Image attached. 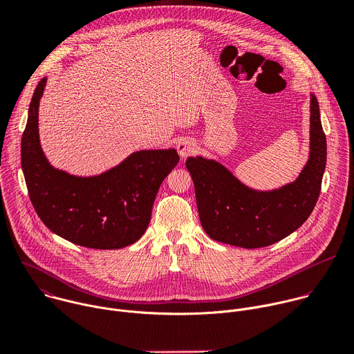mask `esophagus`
I'll return each instance as SVG.
<instances>
[{
  "instance_id": "obj_1",
  "label": "esophagus",
  "mask_w": 354,
  "mask_h": 354,
  "mask_svg": "<svg viewBox=\"0 0 354 354\" xmlns=\"http://www.w3.org/2000/svg\"><path fill=\"white\" fill-rule=\"evenodd\" d=\"M176 149H178V154L180 156V158L185 160L186 157H189L190 154L194 153L196 144L192 140H189V138H182V140L178 141Z\"/></svg>"
}]
</instances>
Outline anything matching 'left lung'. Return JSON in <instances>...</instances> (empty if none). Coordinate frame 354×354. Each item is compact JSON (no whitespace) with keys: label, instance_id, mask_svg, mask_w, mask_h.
<instances>
[{"label":"left lung","instance_id":"obj_1","mask_svg":"<svg viewBox=\"0 0 354 354\" xmlns=\"http://www.w3.org/2000/svg\"><path fill=\"white\" fill-rule=\"evenodd\" d=\"M326 165V137L319 105L311 93L310 156L294 182L279 189L258 190L241 182L216 160L189 157L200 223L218 242L255 249L288 236L307 221L321 192Z\"/></svg>","mask_w":354,"mask_h":354}]
</instances>
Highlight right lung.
Instances as JSON below:
<instances>
[{"label":"right lung","instance_id":"right-lung-1","mask_svg":"<svg viewBox=\"0 0 354 354\" xmlns=\"http://www.w3.org/2000/svg\"><path fill=\"white\" fill-rule=\"evenodd\" d=\"M44 77L36 86L21 141V164L32 205L56 235L85 248L120 249L145 232L158 189L176 167L175 148L134 151L116 167L92 176L55 168L39 137V104Z\"/></svg>","mask_w":354,"mask_h":354}]
</instances>
